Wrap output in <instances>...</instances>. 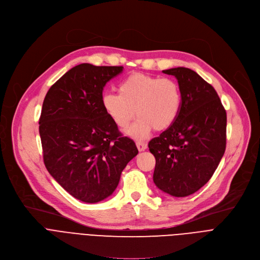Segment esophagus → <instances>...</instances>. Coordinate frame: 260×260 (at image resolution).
Returning <instances> with one entry per match:
<instances>
[{"instance_id": "esophagus-1", "label": "esophagus", "mask_w": 260, "mask_h": 260, "mask_svg": "<svg viewBox=\"0 0 260 260\" xmlns=\"http://www.w3.org/2000/svg\"><path fill=\"white\" fill-rule=\"evenodd\" d=\"M136 146H137V149H138V151H145L146 149H147V147H148V145H147V143H145V142H137L136 143Z\"/></svg>"}]
</instances>
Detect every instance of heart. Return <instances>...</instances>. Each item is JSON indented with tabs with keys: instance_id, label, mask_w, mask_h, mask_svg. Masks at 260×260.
I'll return each mask as SVG.
<instances>
[{
	"instance_id": "b5f03b06",
	"label": "heart",
	"mask_w": 260,
	"mask_h": 260,
	"mask_svg": "<svg viewBox=\"0 0 260 260\" xmlns=\"http://www.w3.org/2000/svg\"><path fill=\"white\" fill-rule=\"evenodd\" d=\"M117 93H106L102 99L105 113L119 129H126L132 138L142 141L152 131L170 128L180 113L181 88L176 80L144 73H133L117 85Z\"/></svg>"
}]
</instances>
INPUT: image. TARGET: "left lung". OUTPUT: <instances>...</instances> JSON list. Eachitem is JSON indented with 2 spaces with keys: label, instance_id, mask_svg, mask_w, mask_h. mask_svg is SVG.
Returning a JSON list of instances; mask_svg holds the SVG:
<instances>
[{
  "label": "left lung",
  "instance_id": "1",
  "mask_svg": "<svg viewBox=\"0 0 260 260\" xmlns=\"http://www.w3.org/2000/svg\"><path fill=\"white\" fill-rule=\"evenodd\" d=\"M175 76L182 104L175 123L149 143L156 159L153 181L174 197H186L212 177L226 149L227 114L215 89L187 68L164 71Z\"/></svg>",
  "mask_w": 260,
  "mask_h": 260
}]
</instances>
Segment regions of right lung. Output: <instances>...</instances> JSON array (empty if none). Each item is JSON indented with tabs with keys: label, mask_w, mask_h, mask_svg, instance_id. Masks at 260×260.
Wrapping results in <instances>:
<instances>
[{
	"label": "right lung",
	"mask_w": 260,
	"mask_h": 260,
	"mask_svg": "<svg viewBox=\"0 0 260 260\" xmlns=\"http://www.w3.org/2000/svg\"><path fill=\"white\" fill-rule=\"evenodd\" d=\"M123 67L76 66L51 86L44 100L39 135L44 162L70 194L96 203L115 190L138 150L102 106L103 88Z\"/></svg>",
	"instance_id": "1"
}]
</instances>
